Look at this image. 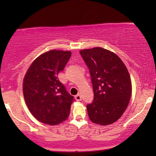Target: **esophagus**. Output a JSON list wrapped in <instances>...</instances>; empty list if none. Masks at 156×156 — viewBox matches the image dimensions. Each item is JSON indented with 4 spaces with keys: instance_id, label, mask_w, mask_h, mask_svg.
Segmentation results:
<instances>
[{
    "instance_id": "1",
    "label": "esophagus",
    "mask_w": 156,
    "mask_h": 156,
    "mask_svg": "<svg viewBox=\"0 0 156 156\" xmlns=\"http://www.w3.org/2000/svg\"><path fill=\"white\" fill-rule=\"evenodd\" d=\"M74 98H75L76 101H81V100H82V97H81V95L80 94H78L77 95H76L75 97H74Z\"/></svg>"
}]
</instances>
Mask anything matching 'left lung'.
<instances>
[{
	"label": "left lung",
	"mask_w": 156,
	"mask_h": 156,
	"mask_svg": "<svg viewBox=\"0 0 156 156\" xmlns=\"http://www.w3.org/2000/svg\"><path fill=\"white\" fill-rule=\"evenodd\" d=\"M89 69L94 100L87 104L93 123L112 124L122 116L131 97V80L122 60L115 53L102 48L80 51Z\"/></svg>",
	"instance_id": "8db88e82"
}]
</instances>
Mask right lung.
I'll return each instance as SVG.
<instances>
[{"label": "right lung", "instance_id": "right-lung-1", "mask_svg": "<svg viewBox=\"0 0 156 156\" xmlns=\"http://www.w3.org/2000/svg\"><path fill=\"white\" fill-rule=\"evenodd\" d=\"M69 51L52 50L31 64L23 80V95L27 108L40 122L57 125L69 116L74 97L66 90L57 75L71 57Z\"/></svg>", "mask_w": 156, "mask_h": 156}]
</instances>
